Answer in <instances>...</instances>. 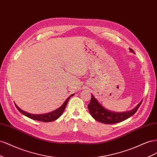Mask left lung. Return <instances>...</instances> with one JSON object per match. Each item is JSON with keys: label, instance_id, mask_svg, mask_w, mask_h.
<instances>
[{"label": "left lung", "instance_id": "8db88e82", "mask_svg": "<svg viewBox=\"0 0 157 157\" xmlns=\"http://www.w3.org/2000/svg\"><path fill=\"white\" fill-rule=\"evenodd\" d=\"M129 51L133 52L132 48H129ZM141 102L142 101L132 110L116 113L105 109L91 94V99L88 105V109L92 117L98 122L106 124H113L121 122L131 117L136 113Z\"/></svg>", "mask_w": 157, "mask_h": 157}]
</instances>
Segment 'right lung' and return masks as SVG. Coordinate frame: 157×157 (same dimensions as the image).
Returning a JSON list of instances; mask_svg holds the SVG:
<instances>
[{
    "label": "right lung",
    "instance_id": "right-lung-1",
    "mask_svg": "<svg viewBox=\"0 0 157 157\" xmlns=\"http://www.w3.org/2000/svg\"><path fill=\"white\" fill-rule=\"evenodd\" d=\"M73 95H74V93L72 94V95H71L68 98H67V99L64 101L63 105H62L61 106H60L59 109H57L55 110L52 111V112H51V113H48L47 114H31L29 113H27V112H25L23 110H21L16 104H15V105L16 106V108L17 109V110H18L21 114H23L24 115L27 116V117H28L31 119L35 120L41 121V122H52V121L57 120L62 114H63V112L64 111V110L66 109V106L67 105V103H68L70 98L71 97H72Z\"/></svg>",
    "mask_w": 157,
    "mask_h": 157
}]
</instances>
